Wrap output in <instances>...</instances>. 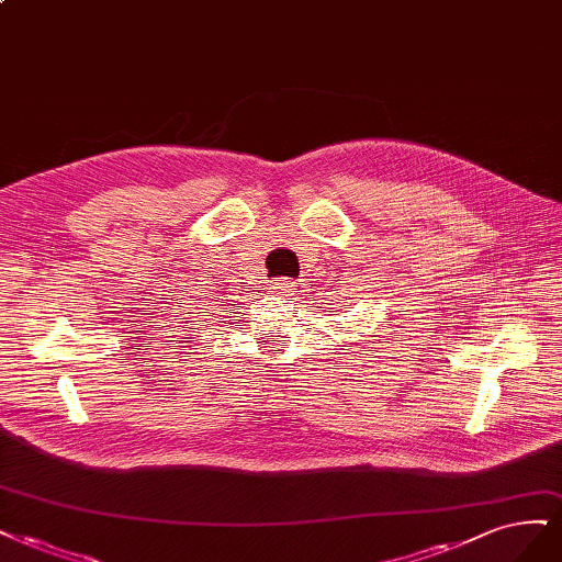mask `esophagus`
Instances as JSON below:
<instances>
[{
    "instance_id": "34e87169",
    "label": "esophagus",
    "mask_w": 562,
    "mask_h": 562,
    "mask_svg": "<svg viewBox=\"0 0 562 562\" xmlns=\"http://www.w3.org/2000/svg\"><path fill=\"white\" fill-rule=\"evenodd\" d=\"M272 293L281 295L285 300H293L297 295V285H295V281H290V279H277L272 283Z\"/></svg>"
}]
</instances>
